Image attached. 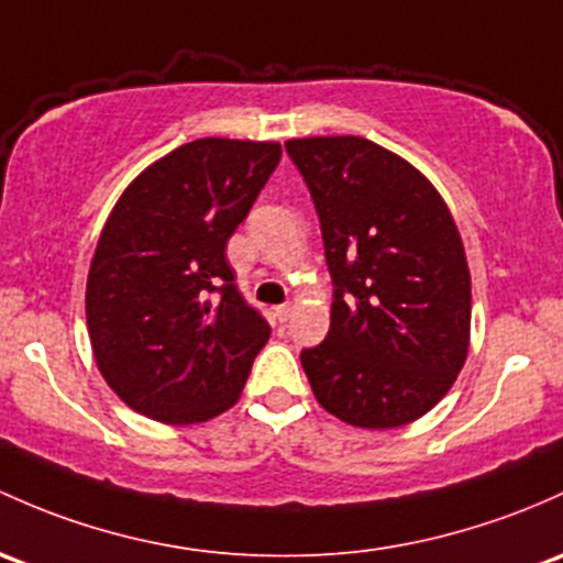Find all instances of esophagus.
Wrapping results in <instances>:
<instances>
[{"label":"esophagus","instance_id":"esophagus-1","mask_svg":"<svg viewBox=\"0 0 563 563\" xmlns=\"http://www.w3.org/2000/svg\"><path fill=\"white\" fill-rule=\"evenodd\" d=\"M291 312H294L291 305H277V307H275V318H277V321H280V323H286L288 318H291Z\"/></svg>","mask_w":563,"mask_h":563}]
</instances>
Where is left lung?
<instances>
[{"label": "left lung", "instance_id": "left-lung-1", "mask_svg": "<svg viewBox=\"0 0 563 563\" xmlns=\"http://www.w3.org/2000/svg\"><path fill=\"white\" fill-rule=\"evenodd\" d=\"M321 221L334 286L327 340L301 351L312 394L340 421L394 429L426 416L470 347L464 245L412 164L364 137L286 142Z\"/></svg>", "mask_w": 563, "mask_h": 563}]
</instances>
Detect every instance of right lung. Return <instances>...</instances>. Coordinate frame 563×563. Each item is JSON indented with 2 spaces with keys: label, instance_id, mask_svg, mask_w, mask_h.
I'll return each instance as SVG.
<instances>
[{
  "label": "right lung",
  "instance_id": "right-lung-1",
  "mask_svg": "<svg viewBox=\"0 0 563 563\" xmlns=\"http://www.w3.org/2000/svg\"><path fill=\"white\" fill-rule=\"evenodd\" d=\"M277 142L207 137L147 167L93 253L86 321L108 386L164 423L240 399L269 323L234 283L227 242L280 164Z\"/></svg>",
  "mask_w": 563,
  "mask_h": 563
}]
</instances>
